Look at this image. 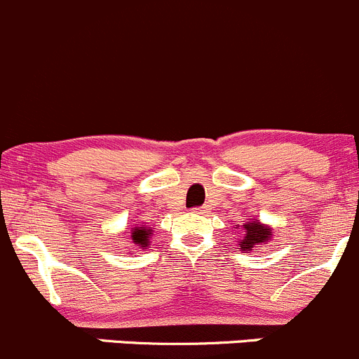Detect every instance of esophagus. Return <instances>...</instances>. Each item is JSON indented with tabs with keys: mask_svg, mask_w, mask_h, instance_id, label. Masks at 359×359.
Here are the masks:
<instances>
[{
	"mask_svg": "<svg viewBox=\"0 0 359 359\" xmlns=\"http://www.w3.org/2000/svg\"><path fill=\"white\" fill-rule=\"evenodd\" d=\"M207 212H208V207H196V208H193V214L203 215V214H207Z\"/></svg>",
	"mask_w": 359,
	"mask_h": 359,
	"instance_id": "34e87169",
	"label": "esophagus"
}]
</instances>
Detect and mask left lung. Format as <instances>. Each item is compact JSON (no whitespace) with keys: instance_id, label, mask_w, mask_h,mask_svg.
<instances>
[{"instance_id":"1","label":"left lung","mask_w":359,"mask_h":359,"mask_svg":"<svg viewBox=\"0 0 359 359\" xmlns=\"http://www.w3.org/2000/svg\"><path fill=\"white\" fill-rule=\"evenodd\" d=\"M240 229H243V236L238 242L240 250H257L256 247L264 245L273 236V229L268 224H263L259 219H249Z\"/></svg>"}]
</instances>
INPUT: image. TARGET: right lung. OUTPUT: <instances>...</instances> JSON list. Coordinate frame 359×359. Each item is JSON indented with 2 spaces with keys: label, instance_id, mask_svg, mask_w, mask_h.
I'll return each instance as SVG.
<instances>
[{
  "label": "right lung",
  "instance_id": "right-lung-1",
  "mask_svg": "<svg viewBox=\"0 0 359 359\" xmlns=\"http://www.w3.org/2000/svg\"><path fill=\"white\" fill-rule=\"evenodd\" d=\"M151 236H152V229L149 228V226L140 224V226H137V228H131V240H133V243L140 245L142 249L149 245V240H151Z\"/></svg>",
  "mask_w": 359,
  "mask_h": 359
}]
</instances>
